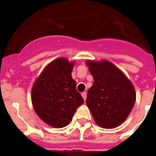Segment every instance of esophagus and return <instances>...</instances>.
<instances>
[{
	"mask_svg": "<svg viewBox=\"0 0 156 156\" xmlns=\"http://www.w3.org/2000/svg\"><path fill=\"white\" fill-rule=\"evenodd\" d=\"M81 96H82L83 99H84V101H86V98H87V93L86 92H83L82 94H81Z\"/></svg>",
	"mask_w": 156,
	"mask_h": 156,
	"instance_id": "34e87169",
	"label": "esophagus"
}]
</instances>
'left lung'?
Instances as JSON below:
<instances>
[{"label":"left lung","instance_id":"8db88e82","mask_svg":"<svg viewBox=\"0 0 156 156\" xmlns=\"http://www.w3.org/2000/svg\"><path fill=\"white\" fill-rule=\"evenodd\" d=\"M94 84L86 104L94 121L103 128L116 127L126 120L136 101L133 85L126 75L108 61H87Z\"/></svg>","mask_w":156,"mask_h":156}]
</instances>
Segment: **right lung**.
<instances>
[{"label":"right lung","mask_w":156,"mask_h":156,"mask_svg":"<svg viewBox=\"0 0 156 156\" xmlns=\"http://www.w3.org/2000/svg\"><path fill=\"white\" fill-rule=\"evenodd\" d=\"M74 62L58 58L49 63L35 81L31 100L36 114L55 128L67 126L84 103L72 78Z\"/></svg>","instance_id":"1"}]
</instances>
